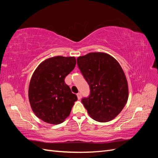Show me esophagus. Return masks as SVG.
<instances>
[{
	"label": "esophagus",
	"instance_id": "esophagus-1",
	"mask_svg": "<svg viewBox=\"0 0 158 158\" xmlns=\"http://www.w3.org/2000/svg\"><path fill=\"white\" fill-rule=\"evenodd\" d=\"M77 98H78V99L79 100H80L81 98V93H78L77 94Z\"/></svg>",
	"mask_w": 158,
	"mask_h": 158
}]
</instances>
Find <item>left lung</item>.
Masks as SVG:
<instances>
[{
	"label": "left lung",
	"instance_id": "1",
	"mask_svg": "<svg viewBox=\"0 0 158 158\" xmlns=\"http://www.w3.org/2000/svg\"><path fill=\"white\" fill-rule=\"evenodd\" d=\"M77 60L89 85V96L81 100L89 116L99 122L113 119L128 98L127 79L119 62L102 52L89 53Z\"/></svg>",
	"mask_w": 158,
	"mask_h": 158
}]
</instances>
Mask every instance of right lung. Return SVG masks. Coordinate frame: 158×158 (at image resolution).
Masks as SVG:
<instances>
[{
	"label": "right lung",
	"mask_w": 158,
	"mask_h": 158,
	"mask_svg": "<svg viewBox=\"0 0 158 158\" xmlns=\"http://www.w3.org/2000/svg\"><path fill=\"white\" fill-rule=\"evenodd\" d=\"M75 65V57L59 56L44 60L35 70L28 98L33 112L43 122L56 125L69 116L77 97L64 79Z\"/></svg>",
	"instance_id": "add662e5"
}]
</instances>
